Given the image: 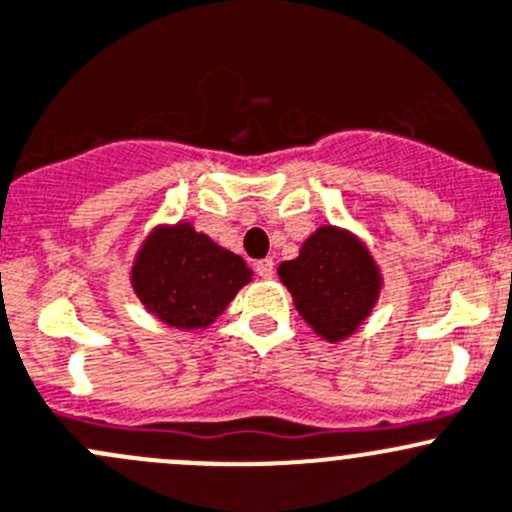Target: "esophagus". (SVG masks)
Wrapping results in <instances>:
<instances>
[{"label":"esophagus","mask_w":512,"mask_h":512,"mask_svg":"<svg viewBox=\"0 0 512 512\" xmlns=\"http://www.w3.org/2000/svg\"><path fill=\"white\" fill-rule=\"evenodd\" d=\"M256 273L261 278H273L276 273V266H273V258H263V261L256 263Z\"/></svg>","instance_id":"34e87169"}]
</instances>
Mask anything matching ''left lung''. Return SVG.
<instances>
[{
    "instance_id": "8db88e82",
    "label": "left lung",
    "mask_w": 512,
    "mask_h": 512,
    "mask_svg": "<svg viewBox=\"0 0 512 512\" xmlns=\"http://www.w3.org/2000/svg\"><path fill=\"white\" fill-rule=\"evenodd\" d=\"M278 278L300 318L323 340H347L372 315L384 276L355 231L323 224L300 244L298 256L278 266Z\"/></svg>"
}]
</instances>
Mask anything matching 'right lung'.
I'll list each match as a JSON object with an SVG mask.
<instances>
[{
  "instance_id": "add662e5",
  "label": "right lung",
  "mask_w": 512,
  "mask_h": 512,
  "mask_svg": "<svg viewBox=\"0 0 512 512\" xmlns=\"http://www.w3.org/2000/svg\"><path fill=\"white\" fill-rule=\"evenodd\" d=\"M130 288L142 308L182 333L207 330L224 315L254 271L192 221L155 224L130 266Z\"/></svg>"
}]
</instances>
